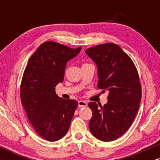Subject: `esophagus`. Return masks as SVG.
<instances>
[{"instance_id": "obj_1", "label": "esophagus", "mask_w": 160, "mask_h": 160, "mask_svg": "<svg viewBox=\"0 0 160 160\" xmlns=\"http://www.w3.org/2000/svg\"><path fill=\"white\" fill-rule=\"evenodd\" d=\"M78 106L79 108H85L87 106V103H86L85 101H79Z\"/></svg>"}]
</instances>
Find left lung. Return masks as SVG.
<instances>
[{
    "label": "left lung",
    "instance_id": "1",
    "mask_svg": "<svg viewBox=\"0 0 160 160\" xmlns=\"http://www.w3.org/2000/svg\"><path fill=\"white\" fill-rule=\"evenodd\" d=\"M96 64L98 88L109 91L107 104L89 102L92 111L89 130L96 138L112 141L122 136L135 118L141 99V86L135 64L120 46L107 43L85 51Z\"/></svg>",
    "mask_w": 160,
    "mask_h": 160
}]
</instances>
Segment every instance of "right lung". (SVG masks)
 <instances>
[{
	"instance_id": "obj_1",
	"label": "right lung",
	"mask_w": 160,
	"mask_h": 160,
	"mask_svg": "<svg viewBox=\"0 0 160 160\" xmlns=\"http://www.w3.org/2000/svg\"><path fill=\"white\" fill-rule=\"evenodd\" d=\"M81 47L70 48L46 41L29 58L22 76L20 97L29 122L45 140L56 141L68 131L78 103L60 98L56 86L62 82L67 62L78 56Z\"/></svg>"
}]
</instances>
